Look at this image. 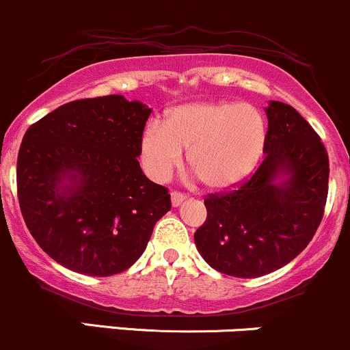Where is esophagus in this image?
I'll return each instance as SVG.
<instances>
[{
  "mask_svg": "<svg viewBox=\"0 0 350 350\" xmlns=\"http://www.w3.org/2000/svg\"><path fill=\"white\" fill-rule=\"evenodd\" d=\"M185 198H187V195L180 193V191H172V205L174 206L182 205V202L185 200Z\"/></svg>",
  "mask_w": 350,
  "mask_h": 350,
  "instance_id": "obj_1",
  "label": "esophagus"
}]
</instances>
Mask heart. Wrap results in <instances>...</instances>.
I'll return each mask as SVG.
<instances>
[{
    "mask_svg": "<svg viewBox=\"0 0 350 350\" xmlns=\"http://www.w3.org/2000/svg\"><path fill=\"white\" fill-rule=\"evenodd\" d=\"M267 140L265 118L242 103H190L176 107L163 123L146 126L140 160L146 175L165 182L189 152V167L206 189L228 190L255 170Z\"/></svg>",
    "mask_w": 350,
    "mask_h": 350,
    "instance_id": "heart-1",
    "label": "heart"
}]
</instances>
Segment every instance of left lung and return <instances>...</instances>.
<instances>
[{"label":"left lung","instance_id":"left-lung-1","mask_svg":"<svg viewBox=\"0 0 350 350\" xmlns=\"http://www.w3.org/2000/svg\"><path fill=\"white\" fill-rule=\"evenodd\" d=\"M264 160L239 187L205 198L195 245L212 269L254 279L294 260L315 235L329 191V157L294 107L270 101Z\"/></svg>","mask_w":350,"mask_h":350}]
</instances>
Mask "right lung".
<instances>
[{
	"label": "right lung",
	"mask_w": 350,
	"mask_h": 350,
	"mask_svg": "<svg viewBox=\"0 0 350 350\" xmlns=\"http://www.w3.org/2000/svg\"><path fill=\"white\" fill-rule=\"evenodd\" d=\"M150 110L122 95L70 101L26 130L18 200L29 234L59 265L93 277L140 258L170 193L142 172Z\"/></svg>",
	"instance_id": "obj_1"
}]
</instances>
